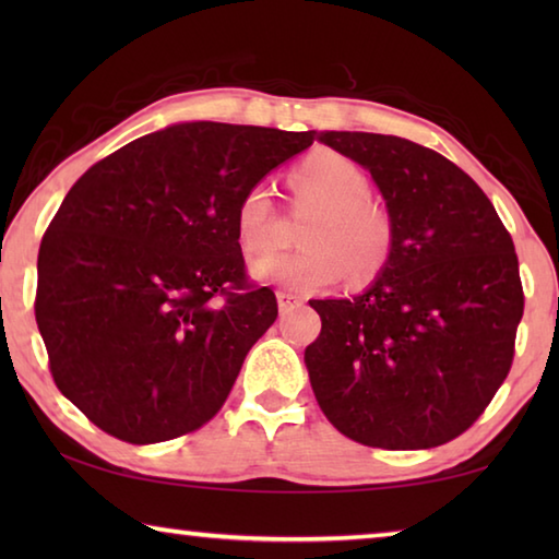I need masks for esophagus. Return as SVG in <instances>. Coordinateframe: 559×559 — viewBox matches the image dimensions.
<instances>
[{
    "instance_id": "1",
    "label": "esophagus",
    "mask_w": 559,
    "mask_h": 559,
    "mask_svg": "<svg viewBox=\"0 0 559 559\" xmlns=\"http://www.w3.org/2000/svg\"><path fill=\"white\" fill-rule=\"evenodd\" d=\"M276 298H278V308H281V313H286V310L296 308L298 302H300V298L296 296V293H290V290H278V293H276Z\"/></svg>"
}]
</instances>
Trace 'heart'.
<instances>
[{"label":"heart","instance_id":"b5f03b06","mask_svg":"<svg viewBox=\"0 0 559 559\" xmlns=\"http://www.w3.org/2000/svg\"><path fill=\"white\" fill-rule=\"evenodd\" d=\"M290 189L296 206L313 212L302 224L298 253H276L253 261L251 273L263 283L316 293L343 278H370L392 251V219L372 202L370 179L355 159L335 150H318L293 167ZM234 231L246 259L269 253L276 241V206L266 182L251 185L234 212Z\"/></svg>","mask_w":559,"mask_h":559}]
</instances>
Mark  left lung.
Listing matches in <instances>:
<instances>
[{
  "label": "left lung",
  "mask_w": 559,
  "mask_h": 559,
  "mask_svg": "<svg viewBox=\"0 0 559 559\" xmlns=\"http://www.w3.org/2000/svg\"><path fill=\"white\" fill-rule=\"evenodd\" d=\"M318 140L370 169L394 239L370 290L310 300L323 320L306 347L316 400L365 447H441L476 424L513 365L525 308L513 239L437 150L377 132Z\"/></svg>",
  "instance_id": "obj_1"
}]
</instances>
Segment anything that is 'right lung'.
<instances>
[{
    "instance_id": "add662e5",
    "label": "right lung",
    "mask_w": 559,
    "mask_h": 559,
    "mask_svg": "<svg viewBox=\"0 0 559 559\" xmlns=\"http://www.w3.org/2000/svg\"><path fill=\"white\" fill-rule=\"evenodd\" d=\"M316 130L182 122L79 177L39 246L36 325L56 386L110 437L157 443L222 409L278 316L246 276L241 194Z\"/></svg>"
}]
</instances>
